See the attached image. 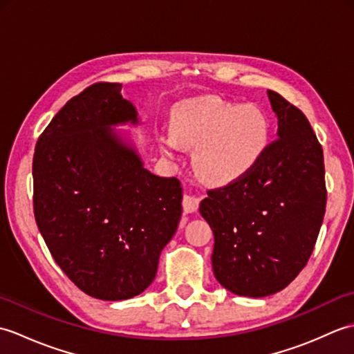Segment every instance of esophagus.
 I'll return each instance as SVG.
<instances>
[{
	"mask_svg": "<svg viewBox=\"0 0 354 354\" xmlns=\"http://www.w3.org/2000/svg\"><path fill=\"white\" fill-rule=\"evenodd\" d=\"M199 198L196 196H189V194H185L184 199H183V208L185 213H194L199 207Z\"/></svg>",
	"mask_w": 354,
	"mask_h": 354,
	"instance_id": "obj_1",
	"label": "esophagus"
}]
</instances>
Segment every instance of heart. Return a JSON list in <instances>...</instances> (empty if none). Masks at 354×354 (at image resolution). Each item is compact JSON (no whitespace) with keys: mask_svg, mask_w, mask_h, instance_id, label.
Wrapping results in <instances>:
<instances>
[{"mask_svg":"<svg viewBox=\"0 0 354 354\" xmlns=\"http://www.w3.org/2000/svg\"><path fill=\"white\" fill-rule=\"evenodd\" d=\"M162 152L193 149V167L209 184H228L250 173L266 153L270 124L252 103L234 104L219 97L179 102L171 111L170 132L158 135Z\"/></svg>","mask_w":354,"mask_h":354,"instance_id":"b5f03b06","label":"heart"}]
</instances>
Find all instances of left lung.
<instances>
[{"label": "left lung", "mask_w": 354, "mask_h": 354, "mask_svg": "<svg viewBox=\"0 0 354 354\" xmlns=\"http://www.w3.org/2000/svg\"><path fill=\"white\" fill-rule=\"evenodd\" d=\"M268 97L278 138L250 173L209 190L199 205L214 234L216 280L252 298L280 292L301 272L327 201L324 155L309 120L278 93Z\"/></svg>", "instance_id": "8db88e82"}]
</instances>
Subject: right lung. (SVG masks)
I'll return each mask as SVG.
<instances>
[{
    "label": "right lung",
    "instance_id": "1",
    "mask_svg": "<svg viewBox=\"0 0 354 354\" xmlns=\"http://www.w3.org/2000/svg\"><path fill=\"white\" fill-rule=\"evenodd\" d=\"M127 123L140 120L122 85L100 82L53 117L33 156L37 228L66 277L104 301L152 284L183 214L181 183L145 169L114 129Z\"/></svg>",
    "mask_w": 354,
    "mask_h": 354
}]
</instances>
